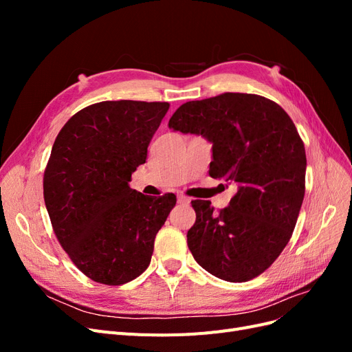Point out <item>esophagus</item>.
<instances>
[{
	"mask_svg": "<svg viewBox=\"0 0 352 352\" xmlns=\"http://www.w3.org/2000/svg\"><path fill=\"white\" fill-rule=\"evenodd\" d=\"M189 198L185 197V195H177V202H180V204H189Z\"/></svg>",
	"mask_w": 352,
	"mask_h": 352,
	"instance_id": "obj_1",
	"label": "esophagus"
}]
</instances>
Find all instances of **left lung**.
<instances>
[{"mask_svg": "<svg viewBox=\"0 0 352 352\" xmlns=\"http://www.w3.org/2000/svg\"><path fill=\"white\" fill-rule=\"evenodd\" d=\"M168 127L207 138L210 176L238 186L219 212L210 201L190 202L195 261L228 282L257 278L289 242L305 194V148L291 117L261 95L225 92L182 104Z\"/></svg>", "mask_w": 352, "mask_h": 352, "instance_id": "obj_1", "label": "left lung"}]
</instances>
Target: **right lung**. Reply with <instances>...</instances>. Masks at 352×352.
<instances>
[{
	"label": "right lung",
	"instance_id": "obj_1",
	"mask_svg": "<svg viewBox=\"0 0 352 352\" xmlns=\"http://www.w3.org/2000/svg\"><path fill=\"white\" fill-rule=\"evenodd\" d=\"M168 102L102 101L63 126L44 172L52 229L89 279L117 286L142 274L175 194L148 197L129 186Z\"/></svg>",
	"mask_w": 352,
	"mask_h": 352
}]
</instances>
